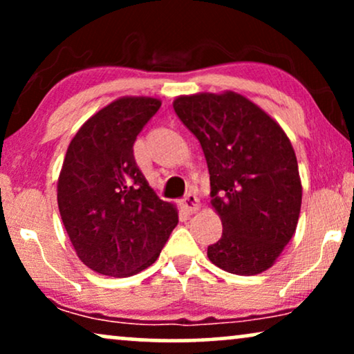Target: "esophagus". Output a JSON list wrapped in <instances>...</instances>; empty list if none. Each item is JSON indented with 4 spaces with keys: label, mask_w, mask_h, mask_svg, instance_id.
<instances>
[{
    "label": "esophagus",
    "mask_w": 354,
    "mask_h": 354,
    "mask_svg": "<svg viewBox=\"0 0 354 354\" xmlns=\"http://www.w3.org/2000/svg\"><path fill=\"white\" fill-rule=\"evenodd\" d=\"M200 206H201V203H200V200H198V196L195 195V193H188V195L180 201L182 211L187 212V214H193V212H196L198 209H200Z\"/></svg>",
    "instance_id": "obj_1"
}]
</instances>
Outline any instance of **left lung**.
Here are the masks:
<instances>
[{"mask_svg":"<svg viewBox=\"0 0 354 354\" xmlns=\"http://www.w3.org/2000/svg\"><path fill=\"white\" fill-rule=\"evenodd\" d=\"M174 109L205 153L222 236L207 246L217 268L256 275L272 268L297 230L301 180L287 133L235 91L183 95Z\"/></svg>","mask_w":354,"mask_h":354,"instance_id":"left-lung-1","label":"left lung"}]
</instances>
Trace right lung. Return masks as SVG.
Listing matches in <instances>:
<instances>
[{"label": "right lung", "instance_id": "right-lung-1", "mask_svg": "<svg viewBox=\"0 0 354 354\" xmlns=\"http://www.w3.org/2000/svg\"><path fill=\"white\" fill-rule=\"evenodd\" d=\"M161 100L122 96L91 115L71 140L57 178V206L77 256L111 277L142 272L178 222L133 158V143Z\"/></svg>", "mask_w": 354, "mask_h": 354}]
</instances>
